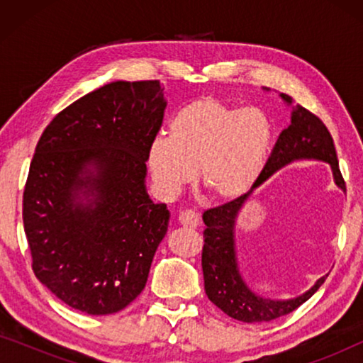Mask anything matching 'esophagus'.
<instances>
[{"instance_id":"34e87169","label":"esophagus","mask_w":363,"mask_h":363,"mask_svg":"<svg viewBox=\"0 0 363 363\" xmlns=\"http://www.w3.org/2000/svg\"><path fill=\"white\" fill-rule=\"evenodd\" d=\"M178 221H180L182 226L185 228H196L200 225V216H198L196 211L193 210H182L180 215H178Z\"/></svg>"}]
</instances>
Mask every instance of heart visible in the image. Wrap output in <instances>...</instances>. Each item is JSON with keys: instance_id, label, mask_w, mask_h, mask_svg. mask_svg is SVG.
<instances>
[{"instance_id": "b5f03b06", "label": "heart", "mask_w": 363, "mask_h": 363, "mask_svg": "<svg viewBox=\"0 0 363 363\" xmlns=\"http://www.w3.org/2000/svg\"><path fill=\"white\" fill-rule=\"evenodd\" d=\"M272 145L274 123L264 111L206 96L173 116L170 137L153 138L147 165L163 196H175L198 170L211 200L235 201L259 182Z\"/></svg>"}]
</instances>
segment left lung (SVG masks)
Wrapping results in <instances>:
<instances>
[{
	"label": "left lung",
	"mask_w": 363,
	"mask_h": 363,
	"mask_svg": "<svg viewBox=\"0 0 363 363\" xmlns=\"http://www.w3.org/2000/svg\"><path fill=\"white\" fill-rule=\"evenodd\" d=\"M281 97L284 99V102L292 104V99L286 94H281ZM304 158L306 160H322L330 163L335 185L345 190V182L342 178L339 162H337V153L330 132L327 130L324 122L315 113L297 106L292 108L291 125L281 132L256 186H259L272 173L287 163L304 160ZM252 190L240 200L228 201L225 205L210 208L203 213V223L206 225V230L203 231L205 245H203L201 252V267L208 299L233 319L250 322V324L252 322H269L277 319V317L291 314L307 299H311L314 292L324 284L325 277L329 276L325 274L320 277L306 294L289 301L264 299V297L255 294L246 286L236 262L235 223L238 213L250 198Z\"/></svg>",
	"instance_id": "left-lung-1"
}]
</instances>
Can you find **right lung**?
<instances>
[{"instance_id":"1","label":"right lung","mask_w":363,"mask_h":363,"mask_svg":"<svg viewBox=\"0 0 363 363\" xmlns=\"http://www.w3.org/2000/svg\"><path fill=\"white\" fill-rule=\"evenodd\" d=\"M158 81H117L52 118L23 193L39 281L72 309L107 315L147 284L170 213L145 188L147 150L162 127Z\"/></svg>"}]
</instances>
